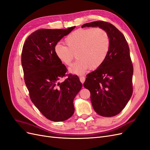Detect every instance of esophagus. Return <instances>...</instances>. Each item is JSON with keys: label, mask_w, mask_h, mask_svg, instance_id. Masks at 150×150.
<instances>
[{"label": "esophagus", "mask_w": 150, "mask_h": 150, "mask_svg": "<svg viewBox=\"0 0 150 150\" xmlns=\"http://www.w3.org/2000/svg\"><path fill=\"white\" fill-rule=\"evenodd\" d=\"M79 79H80V81H81V82L83 84V83H84V81H85L86 78H85V77H84V76H81V77H79Z\"/></svg>", "instance_id": "esophagus-1"}]
</instances>
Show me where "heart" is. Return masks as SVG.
Wrapping results in <instances>:
<instances>
[{"instance_id": "b5f03b06", "label": "heart", "mask_w": 150, "mask_h": 150, "mask_svg": "<svg viewBox=\"0 0 150 150\" xmlns=\"http://www.w3.org/2000/svg\"><path fill=\"white\" fill-rule=\"evenodd\" d=\"M66 46L57 44L54 53L61 63L70 66L75 57L78 58L69 68L72 74L81 75L89 68L96 69L105 61L110 52L111 40L106 30L101 28L78 29L64 39Z\"/></svg>"}]
</instances>
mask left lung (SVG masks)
Masks as SVG:
<instances>
[{"label": "left lung", "instance_id": "left-lung-1", "mask_svg": "<svg viewBox=\"0 0 150 150\" xmlns=\"http://www.w3.org/2000/svg\"><path fill=\"white\" fill-rule=\"evenodd\" d=\"M106 30L111 40L110 50L103 64L87 76L84 87L91 93L94 111L104 117L118 115L133 94V66L129 48L124 35L115 25L94 21L82 25Z\"/></svg>", "mask_w": 150, "mask_h": 150}]
</instances>
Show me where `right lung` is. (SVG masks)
Listing matches in <instances>:
<instances>
[{
  "label": "right lung",
  "instance_id": "right-lung-1",
  "mask_svg": "<svg viewBox=\"0 0 150 150\" xmlns=\"http://www.w3.org/2000/svg\"><path fill=\"white\" fill-rule=\"evenodd\" d=\"M76 28L38 29L27 38L21 62L29 96L40 112L52 121L69 119L74 112L73 100L82 88L79 77L71 74L62 83L67 69L54 53V46Z\"/></svg>",
  "mask_w": 150,
  "mask_h": 150
}]
</instances>
